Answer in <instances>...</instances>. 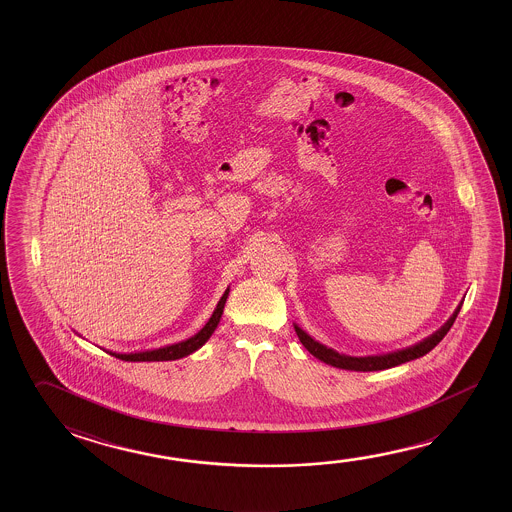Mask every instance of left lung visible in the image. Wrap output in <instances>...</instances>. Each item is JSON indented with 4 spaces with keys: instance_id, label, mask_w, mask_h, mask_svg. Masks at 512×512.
Segmentation results:
<instances>
[{
    "instance_id": "1",
    "label": "left lung",
    "mask_w": 512,
    "mask_h": 512,
    "mask_svg": "<svg viewBox=\"0 0 512 512\" xmlns=\"http://www.w3.org/2000/svg\"><path fill=\"white\" fill-rule=\"evenodd\" d=\"M459 310H461V305L455 309V312L444 323L443 327L434 332L432 336L423 339L421 343L409 346V348H403V350H398V352L386 353V355H371V357H350V355H344V353L336 352L332 348H327L325 344L318 343L307 332H303L302 328L298 327V325H294V330H296V336L300 337L303 346L316 359L325 362V364H330L334 368L350 369V371H380V369L394 368V366L403 364V362L419 359L425 353L430 352L432 348H436L437 344L441 343V339L448 334V330L452 328L453 321L457 318Z\"/></svg>"
}]
</instances>
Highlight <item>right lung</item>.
<instances>
[{
  "instance_id": "1",
  "label": "right lung",
  "mask_w": 512,
  "mask_h": 512,
  "mask_svg": "<svg viewBox=\"0 0 512 512\" xmlns=\"http://www.w3.org/2000/svg\"><path fill=\"white\" fill-rule=\"evenodd\" d=\"M228 293H230V289H227L225 294L221 296V300H219L218 305H216V310L212 312V316H210L209 321L205 323V327H203L198 334H194L193 337L185 339L182 343L169 344V346H164V348L146 350V352H109L110 355H114L116 359H121V361L128 362L176 361V359H182V357L191 355V353L196 352L198 348H202L203 344L207 343L209 337L214 334V330L218 327L219 319H221V314H223V309H225Z\"/></svg>"
}]
</instances>
